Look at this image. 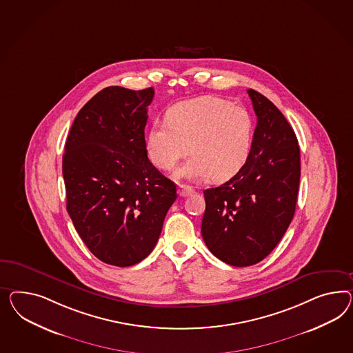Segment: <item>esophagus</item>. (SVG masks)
Here are the masks:
<instances>
[{
    "mask_svg": "<svg viewBox=\"0 0 353 353\" xmlns=\"http://www.w3.org/2000/svg\"><path fill=\"white\" fill-rule=\"evenodd\" d=\"M194 192V189L189 186V185H180L179 186V194H180V196H189Z\"/></svg>",
    "mask_w": 353,
    "mask_h": 353,
    "instance_id": "obj_1",
    "label": "esophagus"
}]
</instances>
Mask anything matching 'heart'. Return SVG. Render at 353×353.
<instances>
[{
	"instance_id": "obj_1",
	"label": "heart",
	"mask_w": 353,
	"mask_h": 353,
	"mask_svg": "<svg viewBox=\"0 0 353 353\" xmlns=\"http://www.w3.org/2000/svg\"><path fill=\"white\" fill-rule=\"evenodd\" d=\"M254 134L253 117L243 106L217 96H201L171 106L165 122L146 134V152L155 167L171 171L190 150L194 155L176 172L177 179L217 181L234 177L248 162Z\"/></svg>"
}]
</instances>
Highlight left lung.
Returning <instances> with one entry per match:
<instances>
[{
	"instance_id": "8db88e82",
	"label": "left lung",
	"mask_w": 353,
	"mask_h": 353,
	"mask_svg": "<svg viewBox=\"0 0 353 353\" xmlns=\"http://www.w3.org/2000/svg\"><path fill=\"white\" fill-rule=\"evenodd\" d=\"M257 115L248 162L229 181L204 190L201 235L216 257L231 266L266 258L289 228L301 179V152L285 117L249 88Z\"/></svg>"
}]
</instances>
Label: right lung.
I'll use <instances>...</instances> for the list:
<instances>
[{"mask_svg":"<svg viewBox=\"0 0 353 353\" xmlns=\"http://www.w3.org/2000/svg\"><path fill=\"white\" fill-rule=\"evenodd\" d=\"M152 87H106L77 114L63 155L67 210L91 253L132 266L152 253L176 185L148 158L145 125Z\"/></svg>","mask_w":353,"mask_h":353,"instance_id":"right-lung-1","label":"right lung"}]
</instances>
